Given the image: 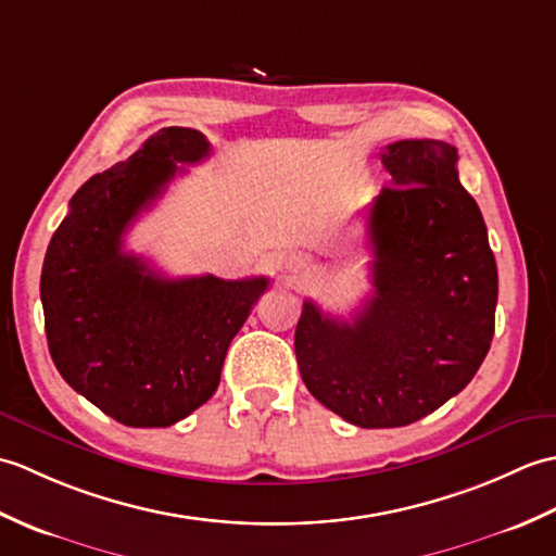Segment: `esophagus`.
Instances as JSON below:
<instances>
[{"instance_id": "34e87169", "label": "esophagus", "mask_w": 556, "mask_h": 556, "mask_svg": "<svg viewBox=\"0 0 556 556\" xmlns=\"http://www.w3.org/2000/svg\"><path fill=\"white\" fill-rule=\"evenodd\" d=\"M305 267H308V263H305L303 255H291V257L287 260V269H289V271H303Z\"/></svg>"}]
</instances>
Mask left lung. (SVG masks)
<instances>
[{"label": "left lung", "instance_id": "obj_1", "mask_svg": "<svg viewBox=\"0 0 556 556\" xmlns=\"http://www.w3.org/2000/svg\"><path fill=\"white\" fill-rule=\"evenodd\" d=\"M392 186L372 200V296L353 323L303 303L299 370L308 392L358 428H401L456 396L485 361L497 263L480 207L444 140L382 152Z\"/></svg>", "mask_w": 556, "mask_h": 556}]
</instances>
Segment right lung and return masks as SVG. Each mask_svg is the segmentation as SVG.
<instances>
[{
  "instance_id": "1",
  "label": "right lung",
  "mask_w": 556,
  "mask_h": 556,
  "mask_svg": "<svg viewBox=\"0 0 556 556\" xmlns=\"http://www.w3.org/2000/svg\"><path fill=\"white\" fill-rule=\"evenodd\" d=\"M210 155L195 128L152 134L126 162L90 176L45 253L40 299L50 356L68 387L128 428H169L217 392L227 349L267 277L167 279L124 253V233Z\"/></svg>"
}]
</instances>
